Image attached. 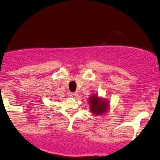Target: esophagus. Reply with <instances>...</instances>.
I'll use <instances>...</instances> for the list:
<instances>
[{
  "mask_svg": "<svg viewBox=\"0 0 160 160\" xmlns=\"http://www.w3.org/2000/svg\"><path fill=\"white\" fill-rule=\"evenodd\" d=\"M78 96V92H74V93H71V97L73 98H77Z\"/></svg>",
  "mask_w": 160,
  "mask_h": 160,
  "instance_id": "1",
  "label": "esophagus"
}]
</instances>
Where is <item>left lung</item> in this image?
Instances as JSON below:
<instances>
[{
  "mask_svg": "<svg viewBox=\"0 0 160 160\" xmlns=\"http://www.w3.org/2000/svg\"><path fill=\"white\" fill-rule=\"evenodd\" d=\"M90 112L93 115L102 116L108 113L110 109V102L107 98L99 96L97 92L92 93L88 98Z\"/></svg>",
  "mask_w": 160,
  "mask_h": 160,
  "instance_id": "8db88e82",
  "label": "left lung"
}]
</instances>
